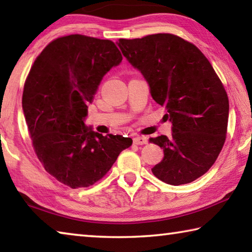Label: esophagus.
<instances>
[{
	"mask_svg": "<svg viewBox=\"0 0 252 252\" xmlns=\"http://www.w3.org/2000/svg\"><path fill=\"white\" fill-rule=\"evenodd\" d=\"M133 143L134 144H138V146L147 144L148 143V138H147V136H143V135H138V136H135V138L133 139Z\"/></svg>",
	"mask_w": 252,
	"mask_h": 252,
	"instance_id": "esophagus-1",
	"label": "esophagus"
}]
</instances>
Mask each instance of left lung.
I'll return each mask as SVG.
<instances>
[{
  "label": "left lung",
  "instance_id": "1",
  "mask_svg": "<svg viewBox=\"0 0 252 252\" xmlns=\"http://www.w3.org/2000/svg\"><path fill=\"white\" fill-rule=\"evenodd\" d=\"M117 44L172 123L171 136L150 138L164 153L153 174L172 186L194 181L212 167L224 144L229 100L220 79L197 46L173 34L120 39Z\"/></svg>",
  "mask_w": 252,
  "mask_h": 252
}]
</instances>
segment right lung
<instances>
[{
	"mask_svg": "<svg viewBox=\"0 0 252 252\" xmlns=\"http://www.w3.org/2000/svg\"><path fill=\"white\" fill-rule=\"evenodd\" d=\"M121 61L112 41L72 34L46 45L25 81L22 108L34 151L45 171L72 189L99 181L132 144L84 125L102 79Z\"/></svg>",
	"mask_w": 252,
	"mask_h": 252,
	"instance_id": "add662e5",
	"label": "right lung"
}]
</instances>
